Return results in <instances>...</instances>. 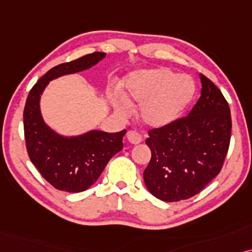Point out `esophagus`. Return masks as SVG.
<instances>
[{"instance_id": "34e87169", "label": "esophagus", "mask_w": 252, "mask_h": 252, "mask_svg": "<svg viewBox=\"0 0 252 252\" xmlns=\"http://www.w3.org/2000/svg\"><path fill=\"white\" fill-rule=\"evenodd\" d=\"M126 138H128L129 143L133 144V145H137V144L142 142V136L136 131H128V133H126Z\"/></svg>"}]
</instances>
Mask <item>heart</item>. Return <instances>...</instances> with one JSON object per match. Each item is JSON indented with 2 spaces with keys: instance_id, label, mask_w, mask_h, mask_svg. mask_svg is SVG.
I'll list each match as a JSON object with an SVG mask.
<instances>
[{
  "instance_id": "1",
  "label": "heart",
  "mask_w": 252,
  "mask_h": 252,
  "mask_svg": "<svg viewBox=\"0 0 252 252\" xmlns=\"http://www.w3.org/2000/svg\"><path fill=\"white\" fill-rule=\"evenodd\" d=\"M196 85L187 75H176L167 68L140 70L126 77L122 96L113 100L120 115H128L129 102L139 103V117L150 128L168 126L180 117L192 101Z\"/></svg>"
}]
</instances>
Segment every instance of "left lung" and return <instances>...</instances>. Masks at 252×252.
<instances>
[{
    "mask_svg": "<svg viewBox=\"0 0 252 252\" xmlns=\"http://www.w3.org/2000/svg\"><path fill=\"white\" fill-rule=\"evenodd\" d=\"M202 93L189 115L149 132L144 182L154 197L180 202L202 191L222 168L230 142L229 105L200 73Z\"/></svg>",
    "mask_w": 252,
    "mask_h": 252,
    "instance_id": "1",
    "label": "left lung"
}]
</instances>
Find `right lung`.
Returning a JSON list of instances; mask_svg holds the SVG:
<instances>
[{"label": "right lung", "mask_w": 252, "mask_h": 252, "mask_svg": "<svg viewBox=\"0 0 252 252\" xmlns=\"http://www.w3.org/2000/svg\"><path fill=\"white\" fill-rule=\"evenodd\" d=\"M105 58L106 53L95 52L54 66L32 87L26 100L24 132L29 157L43 179L59 190L82 192L94 184L112 157L123 149L126 130L61 135L43 120L40 99L52 80L92 68Z\"/></svg>", "instance_id": "right-lung-1"}]
</instances>
